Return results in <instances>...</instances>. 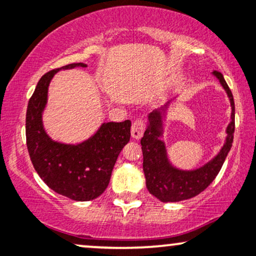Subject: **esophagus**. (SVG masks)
<instances>
[{
    "instance_id": "obj_1",
    "label": "esophagus",
    "mask_w": 256,
    "mask_h": 256,
    "mask_svg": "<svg viewBox=\"0 0 256 256\" xmlns=\"http://www.w3.org/2000/svg\"><path fill=\"white\" fill-rule=\"evenodd\" d=\"M144 130H146V122H144V120H143V119H137V120H134V122H132L131 134H132V137L136 138V140L142 137V134H143V132H144Z\"/></svg>"
}]
</instances>
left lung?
Here are the masks:
<instances>
[{
	"mask_svg": "<svg viewBox=\"0 0 256 256\" xmlns=\"http://www.w3.org/2000/svg\"><path fill=\"white\" fill-rule=\"evenodd\" d=\"M231 101V122L228 126V138L222 152L210 162L195 171H179L173 168L166 158L164 143L158 140L161 134V120L158 112L149 116L150 124L140 140L143 152V171L149 192L162 202H178L198 195L216 179L228 152H230L234 134V96L226 84L222 74L214 71Z\"/></svg>",
	"mask_w": 256,
	"mask_h": 256,
	"instance_id": "8db88e82",
	"label": "left lung"
}]
</instances>
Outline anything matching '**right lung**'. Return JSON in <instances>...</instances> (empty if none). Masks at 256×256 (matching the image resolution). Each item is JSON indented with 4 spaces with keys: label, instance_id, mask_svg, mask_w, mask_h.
<instances>
[{
    "label": "right lung",
    "instance_id": "obj_1",
    "mask_svg": "<svg viewBox=\"0 0 256 256\" xmlns=\"http://www.w3.org/2000/svg\"><path fill=\"white\" fill-rule=\"evenodd\" d=\"M85 67L70 64L46 72L28 100L26 112V146L34 170L55 192L74 201L98 198L110 184L119 152L131 137V122H106L86 142L66 146L52 142L42 125V110L52 78L58 70Z\"/></svg>",
    "mask_w": 256,
    "mask_h": 256
}]
</instances>
